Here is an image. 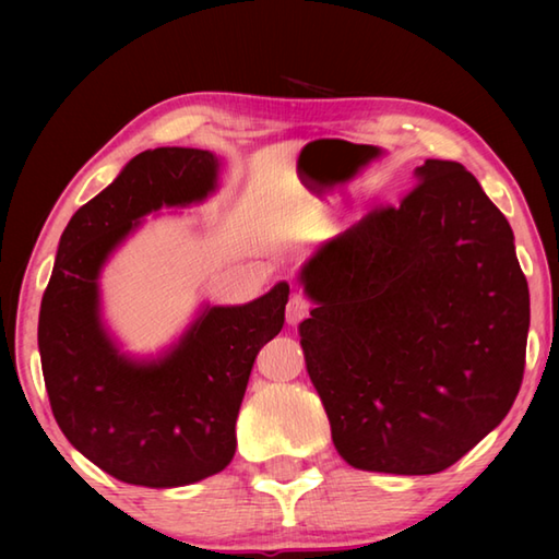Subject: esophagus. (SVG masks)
<instances>
[{"label": "esophagus", "instance_id": "34e87169", "mask_svg": "<svg viewBox=\"0 0 559 559\" xmlns=\"http://www.w3.org/2000/svg\"><path fill=\"white\" fill-rule=\"evenodd\" d=\"M312 310V300L307 298L305 293H293L290 300H288V307H286V319L288 324H298L302 322V319L310 314Z\"/></svg>", "mask_w": 559, "mask_h": 559}]
</instances>
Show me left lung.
<instances>
[{
    "label": "left lung",
    "instance_id": "left-lung-1",
    "mask_svg": "<svg viewBox=\"0 0 559 559\" xmlns=\"http://www.w3.org/2000/svg\"><path fill=\"white\" fill-rule=\"evenodd\" d=\"M302 283L307 372L350 466L449 468L504 420L531 322L514 233L476 177L425 160L396 206L319 249Z\"/></svg>",
    "mask_w": 559,
    "mask_h": 559
}]
</instances>
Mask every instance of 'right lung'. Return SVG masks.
<instances>
[{
	"instance_id": "right-lung-1",
	"label": "right lung",
	"mask_w": 559,
	"mask_h": 559,
	"mask_svg": "<svg viewBox=\"0 0 559 559\" xmlns=\"http://www.w3.org/2000/svg\"><path fill=\"white\" fill-rule=\"evenodd\" d=\"M218 160L199 148H156L83 204L59 240L38 346L59 430L112 478L177 488L223 471L235 456V420L259 350L286 322L290 288L242 307H213L168 358L134 365L98 322V271L136 218L163 204L204 199Z\"/></svg>"
}]
</instances>
